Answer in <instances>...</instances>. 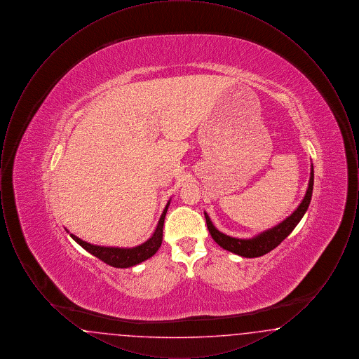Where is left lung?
Returning a JSON list of instances; mask_svg holds the SVG:
<instances>
[{
  "mask_svg": "<svg viewBox=\"0 0 359 359\" xmlns=\"http://www.w3.org/2000/svg\"><path fill=\"white\" fill-rule=\"evenodd\" d=\"M312 189H313V167H311V177H309V184H308L306 196H304L303 202L297 207V210L290 217H288L285 221L278 223L277 226H274L273 229H269V230L261 233L259 236H257L255 238H233V237H229V236L223 234L214 227V224L210 221L208 215L205 212L207 229H208L212 239L221 248L231 252V253H236L238 256L248 257V258L264 256V255L269 253L271 250H273L276 246H278L284 239L287 238L292 233V230L296 227V224L300 222V219L306 214L309 202H311Z\"/></svg>",
  "mask_w": 359,
  "mask_h": 359,
  "instance_id": "obj_1",
  "label": "left lung"
}]
</instances>
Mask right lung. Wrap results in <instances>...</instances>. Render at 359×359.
Instances as JSON below:
<instances>
[{
  "mask_svg": "<svg viewBox=\"0 0 359 359\" xmlns=\"http://www.w3.org/2000/svg\"><path fill=\"white\" fill-rule=\"evenodd\" d=\"M170 202L165 205L161 218L158 221V224L154 230V236L148 239L147 242H144L142 245L132 248V249H120V248H103V246H97V245H91L87 243L85 241H82L78 237H75L74 234H69L72 239H75L85 250L88 253H91L93 256L100 258L104 264L114 266V268H129L137 265L148 258L154 256V253L158 250V248L161 246L163 242V226H164V218L167 214Z\"/></svg>",
  "mask_w": 359,
  "mask_h": 359,
  "instance_id": "obj_1",
  "label": "right lung"
}]
</instances>
